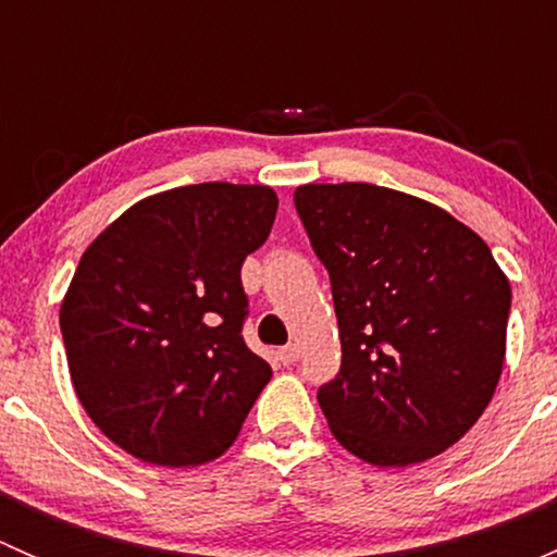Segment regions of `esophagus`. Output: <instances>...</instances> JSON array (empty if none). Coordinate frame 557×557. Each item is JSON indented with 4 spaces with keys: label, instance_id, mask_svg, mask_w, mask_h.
I'll list each match as a JSON object with an SVG mask.
<instances>
[{
    "label": "esophagus",
    "instance_id": "34e87169",
    "mask_svg": "<svg viewBox=\"0 0 557 557\" xmlns=\"http://www.w3.org/2000/svg\"><path fill=\"white\" fill-rule=\"evenodd\" d=\"M299 345H285L283 350L277 352V361L283 363V367H290V363H296L299 361Z\"/></svg>",
    "mask_w": 557,
    "mask_h": 557
}]
</instances>
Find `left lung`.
<instances>
[{
  "instance_id": "obj_1",
  "label": "left lung",
  "mask_w": 557,
  "mask_h": 557,
  "mask_svg": "<svg viewBox=\"0 0 557 557\" xmlns=\"http://www.w3.org/2000/svg\"><path fill=\"white\" fill-rule=\"evenodd\" d=\"M331 277L342 367L318 391L331 434L380 469L455 445L496 393L512 305L480 234L447 210L372 183L294 194Z\"/></svg>"
}]
</instances>
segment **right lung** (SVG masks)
Returning <instances> with one entry per match:
<instances>
[{
	"instance_id": "1",
	"label": "right lung",
	"mask_w": 557,
	"mask_h": 557,
	"mask_svg": "<svg viewBox=\"0 0 557 557\" xmlns=\"http://www.w3.org/2000/svg\"><path fill=\"white\" fill-rule=\"evenodd\" d=\"M274 215L269 185H183L128 207L83 252L59 312L66 363L121 450L180 469L234 445L272 380L243 339L239 272Z\"/></svg>"
}]
</instances>
